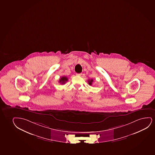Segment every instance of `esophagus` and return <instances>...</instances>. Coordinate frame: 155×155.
<instances>
[{
    "mask_svg": "<svg viewBox=\"0 0 155 155\" xmlns=\"http://www.w3.org/2000/svg\"><path fill=\"white\" fill-rule=\"evenodd\" d=\"M82 73H77V75H79V76H81V75H82Z\"/></svg>",
    "mask_w": 155,
    "mask_h": 155,
    "instance_id": "1",
    "label": "esophagus"
}]
</instances>
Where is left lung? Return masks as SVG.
Returning a JSON list of instances; mask_svg holds the SVG:
<instances>
[{"instance_id": "8db88e82", "label": "left lung", "mask_w": 155, "mask_h": 155, "mask_svg": "<svg viewBox=\"0 0 155 155\" xmlns=\"http://www.w3.org/2000/svg\"><path fill=\"white\" fill-rule=\"evenodd\" d=\"M93 81V79H91V80H88V84L90 85H92V84Z\"/></svg>"}]
</instances>
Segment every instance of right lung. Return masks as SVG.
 <instances>
[{
    "mask_svg": "<svg viewBox=\"0 0 155 155\" xmlns=\"http://www.w3.org/2000/svg\"><path fill=\"white\" fill-rule=\"evenodd\" d=\"M68 80V78L66 77H61V78L59 80V82L61 84H64Z\"/></svg>",
    "mask_w": 155,
    "mask_h": 155,
    "instance_id": "right-lung-1",
    "label": "right lung"
}]
</instances>
